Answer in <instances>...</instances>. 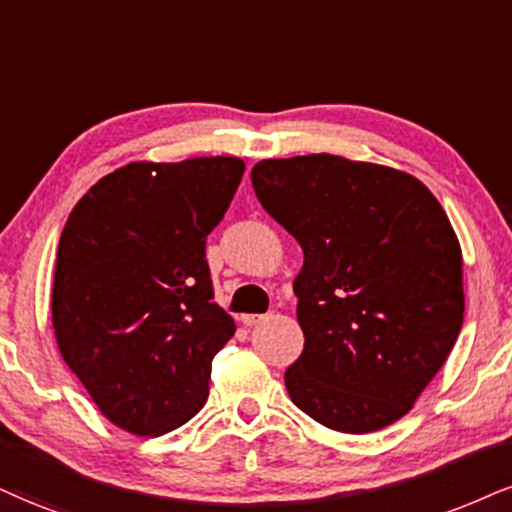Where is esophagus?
I'll return each instance as SVG.
<instances>
[{
    "mask_svg": "<svg viewBox=\"0 0 512 512\" xmlns=\"http://www.w3.org/2000/svg\"><path fill=\"white\" fill-rule=\"evenodd\" d=\"M261 320H266V315H258V313H246V315H242V323H244L246 327H254V325L261 323Z\"/></svg>",
    "mask_w": 512,
    "mask_h": 512,
    "instance_id": "34e87169",
    "label": "esophagus"
}]
</instances>
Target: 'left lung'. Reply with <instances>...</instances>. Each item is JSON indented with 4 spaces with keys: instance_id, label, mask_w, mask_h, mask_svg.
Here are the masks:
<instances>
[{
    "instance_id": "obj_1",
    "label": "left lung",
    "mask_w": 512,
    "mask_h": 512,
    "mask_svg": "<svg viewBox=\"0 0 512 512\" xmlns=\"http://www.w3.org/2000/svg\"><path fill=\"white\" fill-rule=\"evenodd\" d=\"M261 206L304 249L294 406L346 434L408 413L463 327V256L434 194L401 170L332 154L251 168Z\"/></svg>"
}]
</instances>
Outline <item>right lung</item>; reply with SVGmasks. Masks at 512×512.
<instances>
[{"label":"right lung","mask_w":512,"mask_h":512,"mask_svg":"<svg viewBox=\"0 0 512 512\" xmlns=\"http://www.w3.org/2000/svg\"><path fill=\"white\" fill-rule=\"evenodd\" d=\"M244 173L235 156L130 163L66 220L52 289L63 361L113 425L166 434L204 408L235 334L213 301L206 237Z\"/></svg>","instance_id":"1"}]
</instances>
